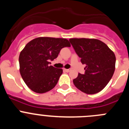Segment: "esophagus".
Segmentation results:
<instances>
[{"mask_svg": "<svg viewBox=\"0 0 129 129\" xmlns=\"http://www.w3.org/2000/svg\"><path fill=\"white\" fill-rule=\"evenodd\" d=\"M64 70L65 72H70V69H64Z\"/></svg>", "mask_w": 129, "mask_h": 129, "instance_id": "esophagus-1", "label": "esophagus"}]
</instances>
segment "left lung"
Wrapping results in <instances>:
<instances>
[{
  "instance_id": "1",
  "label": "left lung",
  "mask_w": 129,
  "mask_h": 129,
  "mask_svg": "<svg viewBox=\"0 0 129 129\" xmlns=\"http://www.w3.org/2000/svg\"><path fill=\"white\" fill-rule=\"evenodd\" d=\"M69 41L75 52L85 64V74H78L73 80L75 86L84 93L94 94L100 92L113 76L116 56L103 42L95 39L73 38Z\"/></svg>"
}]
</instances>
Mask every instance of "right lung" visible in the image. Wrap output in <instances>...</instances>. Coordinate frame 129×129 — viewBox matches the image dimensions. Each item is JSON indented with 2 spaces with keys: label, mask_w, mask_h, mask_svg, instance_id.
<instances>
[{
  "label": "right lung",
  "mask_w": 129,
  "mask_h": 129,
  "mask_svg": "<svg viewBox=\"0 0 129 129\" xmlns=\"http://www.w3.org/2000/svg\"><path fill=\"white\" fill-rule=\"evenodd\" d=\"M68 40L53 37H37L26 44L19 55L20 73L31 90L43 94L55 86L62 74L61 68L50 65L64 47H70Z\"/></svg>",
  "instance_id": "obj_1"
}]
</instances>
